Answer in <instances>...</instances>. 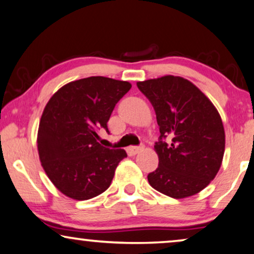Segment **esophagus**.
Here are the masks:
<instances>
[{"label": "esophagus", "mask_w": 254, "mask_h": 254, "mask_svg": "<svg viewBox=\"0 0 254 254\" xmlns=\"http://www.w3.org/2000/svg\"><path fill=\"white\" fill-rule=\"evenodd\" d=\"M144 149V146L141 145V146H129V148L127 149V152L129 156H135L136 153H138L139 151H142V150Z\"/></svg>", "instance_id": "34e87169"}]
</instances>
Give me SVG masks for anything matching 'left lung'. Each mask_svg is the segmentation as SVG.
<instances>
[{
  "label": "left lung",
  "mask_w": 254,
  "mask_h": 254,
  "mask_svg": "<svg viewBox=\"0 0 254 254\" xmlns=\"http://www.w3.org/2000/svg\"><path fill=\"white\" fill-rule=\"evenodd\" d=\"M136 84L152 104L160 131L154 145L159 165L148 175L150 186L176 199L193 196L221 167L226 141L218 110L181 76L165 75Z\"/></svg>",
  "instance_id": "left-lung-1"
}]
</instances>
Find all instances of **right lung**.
I'll return each mask as SVG.
<instances>
[{"instance_id": "obj_1", "label": "right lung", "mask_w": 254, "mask_h": 254, "mask_svg": "<svg viewBox=\"0 0 254 254\" xmlns=\"http://www.w3.org/2000/svg\"><path fill=\"white\" fill-rule=\"evenodd\" d=\"M131 88L127 81L89 76L65 84L43 110L38 130L41 165L54 186L72 199L87 200L111 185L127 153L98 143L117 103Z\"/></svg>"}]
</instances>
